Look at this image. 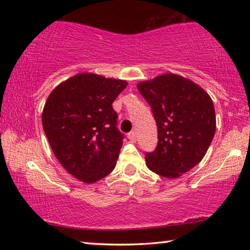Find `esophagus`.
Returning a JSON list of instances; mask_svg holds the SVG:
<instances>
[{
	"label": "esophagus",
	"instance_id": "esophagus-1",
	"mask_svg": "<svg viewBox=\"0 0 250 250\" xmlns=\"http://www.w3.org/2000/svg\"><path fill=\"white\" fill-rule=\"evenodd\" d=\"M128 138L130 139V140L132 141H135V139H137V133H135V131H131V132L128 133Z\"/></svg>",
	"mask_w": 250,
	"mask_h": 250
}]
</instances>
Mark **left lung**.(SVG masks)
Wrapping results in <instances>:
<instances>
[{
	"label": "left lung",
	"instance_id": "obj_1",
	"mask_svg": "<svg viewBox=\"0 0 250 250\" xmlns=\"http://www.w3.org/2000/svg\"><path fill=\"white\" fill-rule=\"evenodd\" d=\"M158 125V145L146 152V166L161 176L175 179L204 158L216 130L213 101L191 80L175 74L138 83Z\"/></svg>",
	"mask_w": 250,
	"mask_h": 250
}]
</instances>
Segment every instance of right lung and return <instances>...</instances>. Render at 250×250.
<instances>
[{"mask_svg": "<svg viewBox=\"0 0 250 250\" xmlns=\"http://www.w3.org/2000/svg\"><path fill=\"white\" fill-rule=\"evenodd\" d=\"M126 82L83 73L67 79L48 96L42 122L55 156L84 183L111 173L125 135L117 128L112 103Z\"/></svg>", "mask_w": 250, "mask_h": 250, "instance_id": "obj_1", "label": "right lung"}]
</instances>
